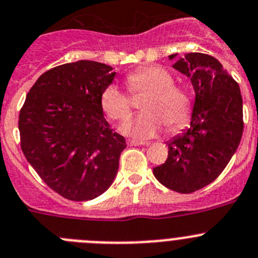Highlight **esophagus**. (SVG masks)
Instances as JSON below:
<instances>
[{
	"mask_svg": "<svg viewBox=\"0 0 258 258\" xmlns=\"http://www.w3.org/2000/svg\"><path fill=\"white\" fill-rule=\"evenodd\" d=\"M128 145L131 146H139V145H149V143H144V141H137V140H128L127 141Z\"/></svg>",
	"mask_w": 258,
	"mask_h": 258,
	"instance_id": "34e87169",
	"label": "esophagus"
}]
</instances>
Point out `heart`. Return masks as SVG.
<instances>
[{
  "label": "heart",
  "instance_id": "1",
  "mask_svg": "<svg viewBox=\"0 0 258 258\" xmlns=\"http://www.w3.org/2000/svg\"><path fill=\"white\" fill-rule=\"evenodd\" d=\"M132 96L146 95L141 103L143 114L126 121L121 131L137 140L156 136L167 126L170 132L183 128L191 119L192 98L187 89L175 85L168 70L145 66L130 72L124 78ZM100 107L113 121H124L131 115L130 96L115 85H108L100 94Z\"/></svg>",
  "mask_w": 258,
  "mask_h": 258
}]
</instances>
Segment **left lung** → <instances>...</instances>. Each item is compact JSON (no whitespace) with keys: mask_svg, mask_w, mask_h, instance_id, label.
<instances>
[{"mask_svg":"<svg viewBox=\"0 0 258 258\" xmlns=\"http://www.w3.org/2000/svg\"><path fill=\"white\" fill-rule=\"evenodd\" d=\"M173 67L195 89L191 124L167 143L168 159L153 173L167 188L192 194L215 180L234 155L243 134V102L238 83L213 56L187 53Z\"/></svg>","mask_w":258,"mask_h":258,"instance_id":"obj_1","label":"left lung"}]
</instances>
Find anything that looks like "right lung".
<instances>
[{
  "label": "right lung",
  "mask_w": 258,
  "mask_h": 258,
  "mask_svg": "<svg viewBox=\"0 0 258 258\" xmlns=\"http://www.w3.org/2000/svg\"><path fill=\"white\" fill-rule=\"evenodd\" d=\"M115 76L105 63L81 59L48 70L19 114L21 150L47 186L71 201L104 194L126 140L113 132L100 94Z\"/></svg>",
  "instance_id": "right-lung-1"
}]
</instances>
